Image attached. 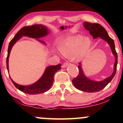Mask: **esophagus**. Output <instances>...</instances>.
<instances>
[{
	"mask_svg": "<svg viewBox=\"0 0 123 123\" xmlns=\"http://www.w3.org/2000/svg\"><path fill=\"white\" fill-rule=\"evenodd\" d=\"M68 65V63H67V62H65V63H64L62 65V68H65V67H66Z\"/></svg>",
	"mask_w": 123,
	"mask_h": 123,
	"instance_id": "34e87169",
	"label": "esophagus"
}]
</instances>
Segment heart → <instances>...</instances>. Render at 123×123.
Masks as SVG:
<instances>
[{
  "mask_svg": "<svg viewBox=\"0 0 123 123\" xmlns=\"http://www.w3.org/2000/svg\"><path fill=\"white\" fill-rule=\"evenodd\" d=\"M91 42L88 37H83L82 35L68 37L58 46L59 51L63 55L68 56L75 54L78 58L85 56L90 51Z\"/></svg>",
  "mask_w": 123,
  "mask_h": 123,
  "instance_id": "b5f03b06",
  "label": "heart"
}]
</instances>
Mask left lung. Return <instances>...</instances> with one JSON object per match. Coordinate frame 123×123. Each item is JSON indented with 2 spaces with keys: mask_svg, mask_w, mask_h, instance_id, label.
<instances>
[{
  "mask_svg": "<svg viewBox=\"0 0 123 123\" xmlns=\"http://www.w3.org/2000/svg\"><path fill=\"white\" fill-rule=\"evenodd\" d=\"M83 26L86 30L89 31L93 38L101 37L106 41L110 45L112 53L115 58V61L114 63V72L110 77H107L103 80L100 82L94 81L91 80L85 75L83 70L82 69L81 64L79 63L78 69L79 74L77 77L72 80L73 84L75 87L78 90L86 92H98L105 88L106 86L111 82L114 78L116 72H117V55L115 50V43L114 40L109 36L107 31L105 28L98 23H91L88 22H84Z\"/></svg>",
  "mask_w": 123,
  "mask_h": 123,
  "instance_id": "obj_1",
  "label": "left lung"
}]
</instances>
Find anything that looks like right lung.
Segmentation results:
<instances>
[{
    "label": "right lung",
    "mask_w": 123,
    "mask_h": 123,
    "mask_svg": "<svg viewBox=\"0 0 123 123\" xmlns=\"http://www.w3.org/2000/svg\"><path fill=\"white\" fill-rule=\"evenodd\" d=\"M49 33V31L46 27L41 25H33L32 26L23 27L16 33L15 36L12 38V40L10 41L9 46L8 49V55L6 57V68L8 71L9 72V68H8V60H9V54L11 53V50L13 45L18 41L22 36H27L29 37L34 38H38L40 37L46 36ZM41 43H45L44 42L38 40ZM61 65L60 64L56 65H51L47 67L45 69L44 73L43 74L39 80L32 85L29 86H22L18 85L15 83L12 80L11 77L10 78L15 86V87L21 91L24 92L25 93L30 94V95H36V94H40L44 93L48 91L50 88V87L53 85L54 81V76L55 73L58 72L59 70L61 69Z\"/></svg>",
    "instance_id": "right-lung-1"
}]
</instances>
